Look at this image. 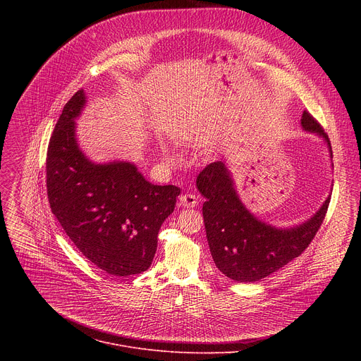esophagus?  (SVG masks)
Wrapping results in <instances>:
<instances>
[{
    "label": "esophagus",
    "mask_w": 361,
    "mask_h": 361,
    "mask_svg": "<svg viewBox=\"0 0 361 361\" xmlns=\"http://www.w3.org/2000/svg\"><path fill=\"white\" fill-rule=\"evenodd\" d=\"M180 205H181V207H195L197 197L192 195V194H183L180 197Z\"/></svg>",
    "instance_id": "1"
}]
</instances>
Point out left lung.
I'll use <instances>...</instances> for the list:
<instances>
[{"label":"left lung","instance_id":"8db88e82","mask_svg":"<svg viewBox=\"0 0 361 361\" xmlns=\"http://www.w3.org/2000/svg\"><path fill=\"white\" fill-rule=\"evenodd\" d=\"M301 126L322 135L331 151L329 135L308 111L302 113ZM197 187L207 198L202 217L214 263L223 274L240 283L266 279L298 257L317 234L330 202L329 197L308 221L281 230L255 219L244 207L223 161L205 167L197 177Z\"/></svg>","mask_w":361,"mask_h":361}]
</instances>
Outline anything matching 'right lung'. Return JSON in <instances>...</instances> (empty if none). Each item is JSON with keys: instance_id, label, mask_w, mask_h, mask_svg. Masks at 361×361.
Masks as SVG:
<instances>
[{"instance_id": "add662e5", "label": "right lung", "mask_w": 361, "mask_h": 361, "mask_svg": "<svg viewBox=\"0 0 361 361\" xmlns=\"http://www.w3.org/2000/svg\"><path fill=\"white\" fill-rule=\"evenodd\" d=\"M85 104L78 90L63 109L47 149V194L66 234L110 276L145 271L180 188L154 185L130 163L94 164L80 151L74 118Z\"/></svg>"}]
</instances>
